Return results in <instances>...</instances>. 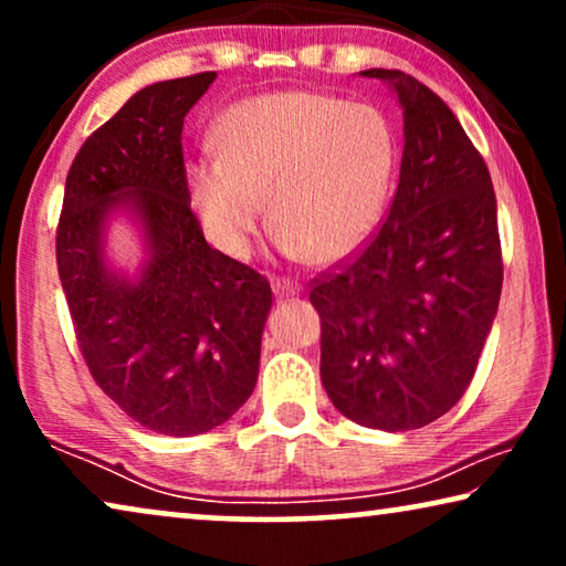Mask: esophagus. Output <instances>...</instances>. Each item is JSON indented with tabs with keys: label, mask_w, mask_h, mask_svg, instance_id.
Here are the masks:
<instances>
[{
	"label": "esophagus",
	"mask_w": 566,
	"mask_h": 566,
	"mask_svg": "<svg viewBox=\"0 0 566 566\" xmlns=\"http://www.w3.org/2000/svg\"><path fill=\"white\" fill-rule=\"evenodd\" d=\"M273 293H275V298H281V301L293 298V296H298V293H301V285L293 283V281H285V277H275Z\"/></svg>",
	"instance_id": "esophagus-1"
}]
</instances>
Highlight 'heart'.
<instances>
[{"mask_svg": "<svg viewBox=\"0 0 566 566\" xmlns=\"http://www.w3.org/2000/svg\"><path fill=\"white\" fill-rule=\"evenodd\" d=\"M216 157L188 169L206 237L229 258L252 250L262 216L285 258L329 265L374 234L397 169V138L374 105L319 92L247 97L213 126Z\"/></svg>", "mask_w": 566, "mask_h": 566, "instance_id": "heart-1", "label": "heart"}]
</instances>
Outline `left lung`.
Instances as JSON below:
<instances>
[{"instance_id":"1","label":"left lung","mask_w":566,"mask_h":566,"mask_svg":"<svg viewBox=\"0 0 566 566\" xmlns=\"http://www.w3.org/2000/svg\"><path fill=\"white\" fill-rule=\"evenodd\" d=\"M399 188L360 254L308 293L322 319V384L363 428L405 432L463 397L497 316L502 258L492 177L436 92L397 69Z\"/></svg>"}]
</instances>
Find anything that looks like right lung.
<instances>
[{
	"label": "right lung",
	"mask_w": 566,
	"mask_h": 566,
	"mask_svg": "<svg viewBox=\"0 0 566 566\" xmlns=\"http://www.w3.org/2000/svg\"><path fill=\"white\" fill-rule=\"evenodd\" d=\"M216 72L138 90L76 154L66 175L56 262L76 339L99 389L161 436L219 428L258 384L273 293L252 268L206 242L190 211L182 120ZM118 218L143 242L115 266Z\"/></svg>",
	"instance_id": "obj_1"
}]
</instances>
